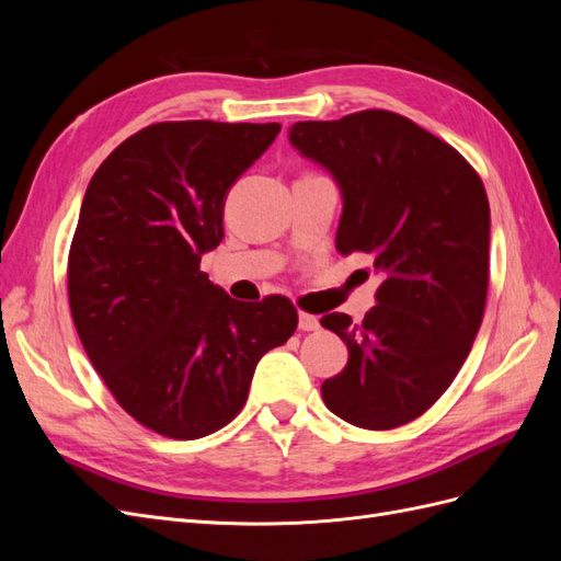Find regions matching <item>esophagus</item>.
Listing matches in <instances>:
<instances>
[{"mask_svg":"<svg viewBox=\"0 0 561 561\" xmlns=\"http://www.w3.org/2000/svg\"><path fill=\"white\" fill-rule=\"evenodd\" d=\"M320 328V320L316 318V316H311V313H299V330H304V332H313V330H318Z\"/></svg>","mask_w":561,"mask_h":561,"instance_id":"1","label":"esophagus"}]
</instances>
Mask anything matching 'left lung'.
<instances>
[{"label": "left lung", "mask_w": 561, "mask_h": 561, "mask_svg": "<svg viewBox=\"0 0 561 561\" xmlns=\"http://www.w3.org/2000/svg\"><path fill=\"white\" fill-rule=\"evenodd\" d=\"M290 142L342 190L336 250L369 254L381 276L363 322L320 318L348 348L346 367L322 381V400L358 428L404 426L449 388L482 325L484 184L451 145L388 110L299 122Z\"/></svg>", "instance_id": "8db88e82"}]
</instances>
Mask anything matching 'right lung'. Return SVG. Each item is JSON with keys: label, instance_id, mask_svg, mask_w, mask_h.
<instances>
[{"label": "right lung", "instance_id": "1", "mask_svg": "<svg viewBox=\"0 0 561 561\" xmlns=\"http://www.w3.org/2000/svg\"><path fill=\"white\" fill-rule=\"evenodd\" d=\"M280 124L161 122L100 163L67 260L77 334L116 402L173 439L210 435L243 410L260 358L297 330L280 295L231 299L201 271L225 239L231 184Z\"/></svg>", "mask_w": 561, "mask_h": 561}]
</instances>
